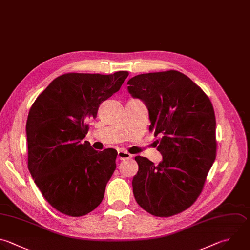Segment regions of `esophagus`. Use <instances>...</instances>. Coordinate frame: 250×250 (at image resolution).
<instances>
[{
    "instance_id": "esophagus-1",
    "label": "esophagus",
    "mask_w": 250,
    "mask_h": 250,
    "mask_svg": "<svg viewBox=\"0 0 250 250\" xmlns=\"http://www.w3.org/2000/svg\"><path fill=\"white\" fill-rule=\"evenodd\" d=\"M117 153H118V154H117V157H118V159H120V160H125V159H129V158L132 157V155H131L129 152H127V151L123 150V149H119Z\"/></svg>"
}]
</instances>
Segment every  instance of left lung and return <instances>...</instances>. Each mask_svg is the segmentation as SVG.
Listing matches in <instances>:
<instances>
[{
    "instance_id": "left-lung-1",
    "label": "left lung",
    "mask_w": 250,
    "mask_h": 250,
    "mask_svg": "<svg viewBox=\"0 0 250 250\" xmlns=\"http://www.w3.org/2000/svg\"><path fill=\"white\" fill-rule=\"evenodd\" d=\"M127 85L132 97L148 109L149 131L162 136L157 150L163 159L158 165L135 157L139 171L132 182L134 196L151 215H176L196 200L215 160L213 105L195 83L176 70L140 74Z\"/></svg>"
}]
</instances>
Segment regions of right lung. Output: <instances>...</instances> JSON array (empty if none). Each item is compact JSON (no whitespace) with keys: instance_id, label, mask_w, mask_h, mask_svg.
Returning <instances> with one entry per match:
<instances>
[{"instance_id":"1","label":"right lung","mask_w":250,"mask_h":250,"mask_svg":"<svg viewBox=\"0 0 250 250\" xmlns=\"http://www.w3.org/2000/svg\"><path fill=\"white\" fill-rule=\"evenodd\" d=\"M128 71L66 73L32 104L26 123L28 169L46 200L72 217L97 208L115 168L117 151L94 149L82 140L100 104L119 91Z\"/></svg>"}]
</instances>
